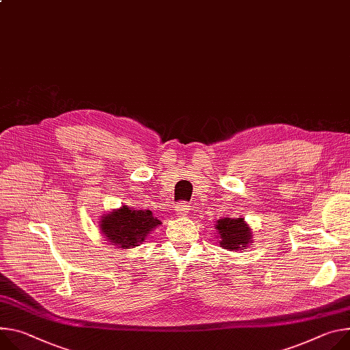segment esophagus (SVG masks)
I'll use <instances>...</instances> for the list:
<instances>
[{"label":"esophagus","mask_w":350,"mask_h":350,"mask_svg":"<svg viewBox=\"0 0 350 350\" xmlns=\"http://www.w3.org/2000/svg\"><path fill=\"white\" fill-rule=\"evenodd\" d=\"M189 211V205L187 202H180L177 206H176V213L178 216H184L187 215V212Z\"/></svg>","instance_id":"1"}]
</instances>
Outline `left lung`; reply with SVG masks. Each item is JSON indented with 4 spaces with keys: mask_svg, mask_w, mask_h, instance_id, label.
Instances as JSON below:
<instances>
[{
    "mask_svg": "<svg viewBox=\"0 0 350 350\" xmlns=\"http://www.w3.org/2000/svg\"><path fill=\"white\" fill-rule=\"evenodd\" d=\"M215 229L219 234V244L225 250L239 251L248 247L251 241V229L244 221V217H224L216 221Z\"/></svg>",
    "mask_w": 350,
    "mask_h": 350,
    "instance_id": "8db88e82",
    "label": "left lung"
}]
</instances>
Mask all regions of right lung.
Wrapping results in <instances>:
<instances>
[{
	"label": "right lung",
	"mask_w": 350,
	"mask_h": 350,
	"mask_svg": "<svg viewBox=\"0 0 350 350\" xmlns=\"http://www.w3.org/2000/svg\"><path fill=\"white\" fill-rule=\"evenodd\" d=\"M159 225L161 220L153 217L150 211H137L126 205L102 216L99 224L105 237L117 248L138 245Z\"/></svg>",
	"instance_id": "obj_1"
}]
</instances>
